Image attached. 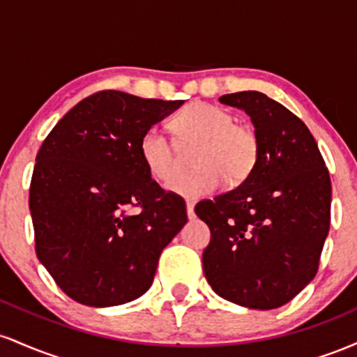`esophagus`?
Masks as SVG:
<instances>
[{"label":"esophagus","instance_id":"obj_1","mask_svg":"<svg viewBox=\"0 0 357 357\" xmlns=\"http://www.w3.org/2000/svg\"><path fill=\"white\" fill-rule=\"evenodd\" d=\"M186 213H188V218L190 220L195 218V204H192L191 202L186 203Z\"/></svg>","mask_w":357,"mask_h":357}]
</instances>
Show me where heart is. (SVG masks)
Returning a JSON list of instances; mask_svg holds the SVG:
<instances>
[{"mask_svg":"<svg viewBox=\"0 0 357 357\" xmlns=\"http://www.w3.org/2000/svg\"><path fill=\"white\" fill-rule=\"evenodd\" d=\"M179 144H202L196 155L199 173L181 176L179 153L169 137L155 127L147 129L139 141V155L151 178L188 199H199L223 186H238L252 176L260 155L255 130L236 124L228 110L206 102H192L171 122Z\"/></svg>","mask_w":357,"mask_h":357,"instance_id":"b5f03b06","label":"heart"}]
</instances>
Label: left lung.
Segmentation results:
<instances>
[{
    "label": "left lung",
    "mask_w": 357,
    "mask_h": 357,
    "mask_svg": "<svg viewBox=\"0 0 357 357\" xmlns=\"http://www.w3.org/2000/svg\"><path fill=\"white\" fill-rule=\"evenodd\" d=\"M225 105L252 119L257 167L236 190L196 204L210 227L203 272L220 297L277 309L315 277L331 225V178L310 130L257 90L227 93Z\"/></svg>",
    "instance_id": "left-lung-1"
}]
</instances>
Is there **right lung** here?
I'll use <instances>...</instances> for the list:
<instances>
[{"instance_id":"obj_1","label":"right lung","mask_w":357,"mask_h":357,"mask_svg":"<svg viewBox=\"0 0 357 357\" xmlns=\"http://www.w3.org/2000/svg\"><path fill=\"white\" fill-rule=\"evenodd\" d=\"M181 104L102 90L68 110L40 147L30 184L36 257L75 302L141 297L188 221L184 199L162 190L139 155L142 134Z\"/></svg>"}]
</instances>
